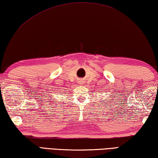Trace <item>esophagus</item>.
Returning a JSON list of instances; mask_svg holds the SVG:
<instances>
[{
  "label": "esophagus",
  "instance_id": "obj_1",
  "mask_svg": "<svg viewBox=\"0 0 158 158\" xmlns=\"http://www.w3.org/2000/svg\"><path fill=\"white\" fill-rule=\"evenodd\" d=\"M79 83H80V84H81V83H82V82H80V81H79Z\"/></svg>",
  "mask_w": 158,
  "mask_h": 158
}]
</instances>
